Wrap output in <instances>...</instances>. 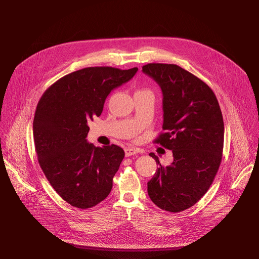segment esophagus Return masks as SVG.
Returning a JSON list of instances; mask_svg holds the SVG:
<instances>
[{"mask_svg":"<svg viewBox=\"0 0 259 259\" xmlns=\"http://www.w3.org/2000/svg\"><path fill=\"white\" fill-rule=\"evenodd\" d=\"M137 153H139V149H137V148H131V147L125 148V155L126 156H131V155H134Z\"/></svg>","mask_w":259,"mask_h":259,"instance_id":"esophagus-1","label":"esophagus"}]
</instances>
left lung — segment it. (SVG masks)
<instances>
[{
    "mask_svg": "<svg viewBox=\"0 0 259 259\" xmlns=\"http://www.w3.org/2000/svg\"><path fill=\"white\" fill-rule=\"evenodd\" d=\"M143 72L162 92V132L154 143L172 150L173 161L159 167L148 182V194L168 212H181L206 194L219 171L224 148V119L212 89L174 64L151 63Z\"/></svg>",
    "mask_w": 259,
    "mask_h": 259,
    "instance_id": "obj_1",
    "label": "left lung"
}]
</instances>
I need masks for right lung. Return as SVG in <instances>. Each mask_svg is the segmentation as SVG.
I'll use <instances>...</instances> for the list:
<instances>
[{"label":"right lung","instance_id":"add662e5","mask_svg":"<svg viewBox=\"0 0 259 259\" xmlns=\"http://www.w3.org/2000/svg\"><path fill=\"white\" fill-rule=\"evenodd\" d=\"M138 70L84 68L58 79L37 103L33 139L38 164L57 193L75 208L97 206L111 191L125 152L116 145L89 144L88 122L101 115L108 94Z\"/></svg>","mask_w":259,"mask_h":259}]
</instances>
